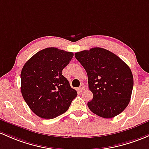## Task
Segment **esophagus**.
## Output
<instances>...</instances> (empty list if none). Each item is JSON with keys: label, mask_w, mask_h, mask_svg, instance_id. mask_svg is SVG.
<instances>
[{"label": "esophagus", "mask_w": 149, "mask_h": 149, "mask_svg": "<svg viewBox=\"0 0 149 149\" xmlns=\"http://www.w3.org/2000/svg\"><path fill=\"white\" fill-rule=\"evenodd\" d=\"M79 89L80 92H82L83 91L85 90V86H84V84H81V85L79 86Z\"/></svg>", "instance_id": "esophagus-1"}]
</instances>
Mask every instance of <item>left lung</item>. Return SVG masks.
<instances>
[{
  "instance_id": "8db88e82",
  "label": "left lung",
  "mask_w": 149,
  "mask_h": 149,
  "mask_svg": "<svg viewBox=\"0 0 149 149\" xmlns=\"http://www.w3.org/2000/svg\"><path fill=\"white\" fill-rule=\"evenodd\" d=\"M85 68L88 84L93 98L88 102L93 113L105 118L120 114L130 102L134 86L132 72L113 53L93 48L75 54Z\"/></svg>"
}]
</instances>
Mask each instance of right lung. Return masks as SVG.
Here are the masks:
<instances>
[{
  "instance_id": "right-lung-1",
  "label": "right lung",
  "mask_w": 149,
  "mask_h": 149,
  "mask_svg": "<svg viewBox=\"0 0 149 149\" xmlns=\"http://www.w3.org/2000/svg\"><path fill=\"white\" fill-rule=\"evenodd\" d=\"M73 56L56 48H47L33 56L21 73V93L36 115L51 119L69 108L77 92L70 87L62 70Z\"/></svg>"
}]
</instances>
